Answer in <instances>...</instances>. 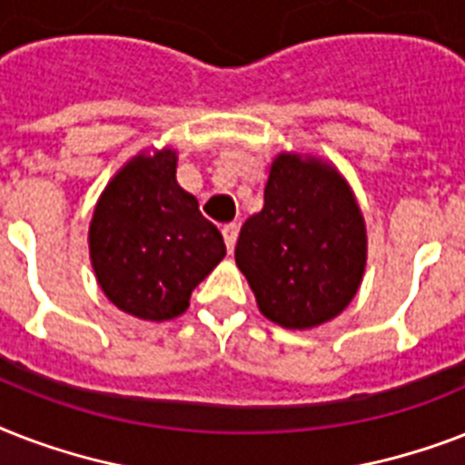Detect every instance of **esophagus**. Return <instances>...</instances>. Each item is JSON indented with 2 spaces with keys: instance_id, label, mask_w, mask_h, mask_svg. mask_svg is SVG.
<instances>
[{
  "instance_id": "34e87169",
  "label": "esophagus",
  "mask_w": 465,
  "mask_h": 465,
  "mask_svg": "<svg viewBox=\"0 0 465 465\" xmlns=\"http://www.w3.org/2000/svg\"><path fill=\"white\" fill-rule=\"evenodd\" d=\"M222 233H224V241H226V248L229 251H233V246H236V239H239V224H224L222 226Z\"/></svg>"
}]
</instances>
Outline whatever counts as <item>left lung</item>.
Masks as SVG:
<instances>
[{"label":"left lung","instance_id":"obj_1","mask_svg":"<svg viewBox=\"0 0 465 465\" xmlns=\"http://www.w3.org/2000/svg\"><path fill=\"white\" fill-rule=\"evenodd\" d=\"M364 219L331 166L277 156L265 204L241 226L236 265L255 302L284 328H313L345 309L364 275Z\"/></svg>","mask_w":465,"mask_h":465}]
</instances>
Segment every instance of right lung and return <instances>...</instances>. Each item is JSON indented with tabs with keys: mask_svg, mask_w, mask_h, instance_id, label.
Wrapping results in <instances>:
<instances>
[{
	"mask_svg": "<svg viewBox=\"0 0 465 465\" xmlns=\"http://www.w3.org/2000/svg\"><path fill=\"white\" fill-rule=\"evenodd\" d=\"M91 262L118 309L168 321L226 255L222 233L175 181V152L137 156L111 181L91 219Z\"/></svg>",
	"mask_w": 465,
	"mask_h": 465,
	"instance_id": "add662e5",
	"label": "right lung"
}]
</instances>
